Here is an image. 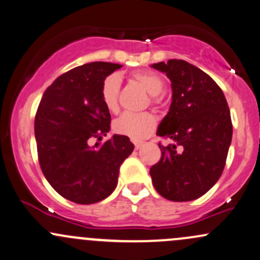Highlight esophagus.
Returning <instances> with one entry per match:
<instances>
[{
    "mask_svg": "<svg viewBox=\"0 0 260 260\" xmlns=\"http://www.w3.org/2000/svg\"><path fill=\"white\" fill-rule=\"evenodd\" d=\"M142 146H143V142H135V148L136 149H139Z\"/></svg>",
    "mask_w": 260,
    "mask_h": 260,
    "instance_id": "34e87169",
    "label": "esophagus"
}]
</instances>
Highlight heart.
I'll return each instance as SVG.
<instances>
[{"label": "heart", "instance_id": "heart-1", "mask_svg": "<svg viewBox=\"0 0 260 260\" xmlns=\"http://www.w3.org/2000/svg\"><path fill=\"white\" fill-rule=\"evenodd\" d=\"M131 80L141 84L149 94L152 95V103H159V94L165 89L166 82L159 73L154 71H136L131 73ZM119 89H121V78L118 75H109L102 82L101 87V98L105 107L112 113H116L119 109ZM155 117L148 112L143 113H124L114 122V129L122 136L141 141L148 137L154 131Z\"/></svg>", "mask_w": 260, "mask_h": 260}]
</instances>
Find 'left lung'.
I'll return each mask as SVG.
<instances>
[{
  "instance_id": "left-lung-1",
  "label": "left lung",
  "mask_w": 260,
  "mask_h": 260,
  "mask_svg": "<svg viewBox=\"0 0 260 260\" xmlns=\"http://www.w3.org/2000/svg\"><path fill=\"white\" fill-rule=\"evenodd\" d=\"M152 67L172 82L171 107L157 131L171 143H159L162 155L149 171L152 183L168 201H193L223 173L233 133L228 103L213 78L183 59Z\"/></svg>"
}]
</instances>
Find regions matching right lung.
I'll list each match as a JSON object with an SVG mask.
<instances>
[{
	"mask_svg": "<svg viewBox=\"0 0 260 260\" xmlns=\"http://www.w3.org/2000/svg\"><path fill=\"white\" fill-rule=\"evenodd\" d=\"M121 67L109 62L78 66L46 89L37 108L35 136L41 169L58 194L77 204L107 198L116 189L119 167L135 148L121 135L102 144H89L111 129L101 87Z\"/></svg>",
	"mask_w": 260,
	"mask_h": 260,
	"instance_id": "1",
	"label": "right lung"
}]
</instances>
